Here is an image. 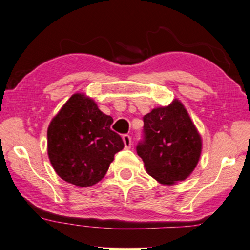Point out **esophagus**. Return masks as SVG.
I'll return each mask as SVG.
<instances>
[{
	"label": "esophagus",
	"mask_w": 250,
	"mask_h": 250,
	"mask_svg": "<svg viewBox=\"0 0 250 250\" xmlns=\"http://www.w3.org/2000/svg\"><path fill=\"white\" fill-rule=\"evenodd\" d=\"M123 141L126 149H129L131 147V138L129 135H123Z\"/></svg>",
	"instance_id": "1"
}]
</instances>
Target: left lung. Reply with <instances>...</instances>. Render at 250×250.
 <instances>
[{"label":"left lung","instance_id":"8db88e82","mask_svg":"<svg viewBox=\"0 0 250 250\" xmlns=\"http://www.w3.org/2000/svg\"><path fill=\"white\" fill-rule=\"evenodd\" d=\"M201 148V136L177 99L144 116L137 153L149 175L163 185L186 180L198 164Z\"/></svg>","mask_w":250,"mask_h":250}]
</instances>
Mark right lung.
<instances>
[{
    "instance_id": "add662e5",
    "label": "right lung",
    "mask_w": 250,
    "mask_h": 250,
    "mask_svg": "<svg viewBox=\"0 0 250 250\" xmlns=\"http://www.w3.org/2000/svg\"><path fill=\"white\" fill-rule=\"evenodd\" d=\"M112 123L91 98L75 93L68 99L48 128V155L62 180L88 187L104 177L114 154L124 148Z\"/></svg>"
}]
</instances>
